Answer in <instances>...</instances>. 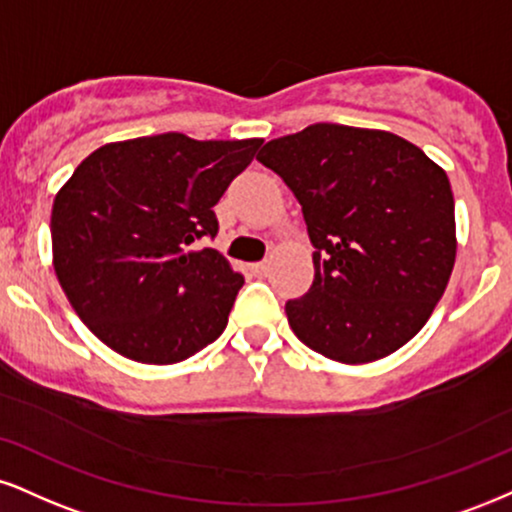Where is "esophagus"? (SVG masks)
I'll use <instances>...</instances> for the list:
<instances>
[{"label":"esophagus","instance_id":"1","mask_svg":"<svg viewBox=\"0 0 512 512\" xmlns=\"http://www.w3.org/2000/svg\"><path fill=\"white\" fill-rule=\"evenodd\" d=\"M250 269H252V274H255V276H267L269 274V262H255Z\"/></svg>","mask_w":512,"mask_h":512}]
</instances>
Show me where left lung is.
<instances>
[{
  "instance_id": "obj_1",
  "label": "left lung",
  "mask_w": 512,
  "mask_h": 512,
  "mask_svg": "<svg viewBox=\"0 0 512 512\" xmlns=\"http://www.w3.org/2000/svg\"><path fill=\"white\" fill-rule=\"evenodd\" d=\"M257 162L293 190L315 248L310 291L286 303L293 334L346 365L396 353L453 272L446 171L400 135L341 123L269 140Z\"/></svg>"
}]
</instances>
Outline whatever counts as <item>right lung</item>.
I'll list each match as a JSON object with an SVG mask.
<instances>
[{
    "instance_id": "right-lung-1",
    "label": "right lung",
    "mask_w": 512,
    "mask_h": 512,
    "mask_svg": "<svg viewBox=\"0 0 512 512\" xmlns=\"http://www.w3.org/2000/svg\"><path fill=\"white\" fill-rule=\"evenodd\" d=\"M262 140L183 133L102 145L54 197V272L88 329L128 360L174 365L217 341L243 274L214 248V205Z\"/></svg>"
}]
</instances>
